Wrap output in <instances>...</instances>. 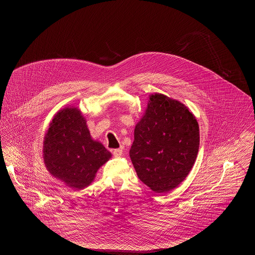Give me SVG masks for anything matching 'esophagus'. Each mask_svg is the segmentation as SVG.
Wrapping results in <instances>:
<instances>
[{
  "instance_id": "1",
  "label": "esophagus",
  "mask_w": 255,
  "mask_h": 255,
  "mask_svg": "<svg viewBox=\"0 0 255 255\" xmlns=\"http://www.w3.org/2000/svg\"><path fill=\"white\" fill-rule=\"evenodd\" d=\"M123 148H117L113 150V154L115 157H121L123 155Z\"/></svg>"
}]
</instances>
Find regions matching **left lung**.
Wrapping results in <instances>:
<instances>
[{
  "mask_svg": "<svg viewBox=\"0 0 255 255\" xmlns=\"http://www.w3.org/2000/svg\"><path fill=\"white\" fill-rule=\"evenodd\" d=\"M198 148L199 126L190 110L164 94H151L129 150L139 180L156 193L169 192L191 171Z\"/></svg>",
  "mask_w": 255,
  "mask_h": 255,
  "instance_id": "left-lung-1",
  "label": "left lung"
}]
</instances>
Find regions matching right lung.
<instances>
[{"label": "right lung", "mask_w": 255, "mask_h": 255, "mask_svg": "<svg viewBox=\"0 0 255 255\" xmlns=\"http://www.w3.org/2000/svg\"><path fill=\"white\" fill-rule=\"evenodd\" d=\"M111 157L101 142L92 139L78 108L68 106L54 116L43 140L44 164L54 178L83 189Z\"/></svg>", "instance_id": "1"}]
</instances>
